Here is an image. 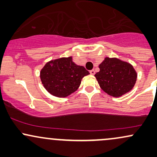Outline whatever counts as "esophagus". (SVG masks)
<instances>
[{"instance_id":"1","label":"esophagus","mask_w":157,"mask_h":157,"mask_svg":"<svg viewBox=\"0 0 157 157\" xmlns=\"http://www.w3.org/2000/svg\"><path fill=\"white\" fill-rule=\"evenodd\" d=\"M90 74H91V75H94L95 71H94V70H91V71H90Z\"/></svg>"}]
</instances>
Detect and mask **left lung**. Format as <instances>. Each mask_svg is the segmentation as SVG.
<instances>
[{"label": "left lung", "mask_w": 157, "mask_h": 157, "mask_svg": "<svg viewBox=\"0 0 157 157\" xmlns=\"http://www.w3.org/2000/svg\"><path fill=\"white\" fill-rule=\"evenodd\" d=\"M99 68L100 71L94 77L100 88L110 96L120 97L134 87L137 73L129 63L117 57H106Z\"/></svg>", "instance_id": "8db88e82"}]
</instances>
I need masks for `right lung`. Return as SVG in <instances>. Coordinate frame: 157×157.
I'll list each match as a JSON object with an SVG mask.
<instances>
[{"label":"right lung","mask_w":157,"mask_h":157,"mask_svg":"<svg viewBox=\"0 0 157 157\" xmlns=\"http://www.w3.org/2000/svg\"><path fill=\"white\" fill-rule=\"evenodd\" d=\"M89 74L83 66L73 62L70 56L48 61L40 70V77L48 93L62 98L75 92L82 79Z\"/></svg>","instance_id":"1"}]
</instances>
